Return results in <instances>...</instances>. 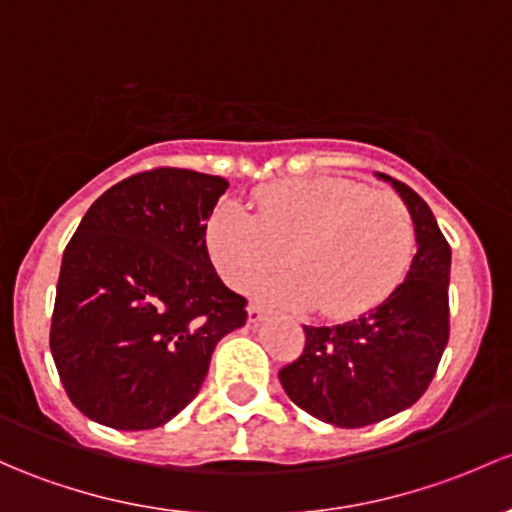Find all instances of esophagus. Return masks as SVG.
I'll list each match as a JSON object with an SVG mask.
<instances>
[{
  "label": "esophagus",
  "instance_id": "34e87169",
  "mask_svg": "<svg viewBox=\"0 0 512 512\" xmlns=\"http://www.w3.org/2000/svg\"><path fill=\"white\" fill-rule=\"evenodd\" d=\"M267 316V311L262 309L260 304H250L247 306V321H250V324H260L262 319H265Z\"/></svg>",
  "mask_w": 512,
  "mask_h": 512
}]
</instances>
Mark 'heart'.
Here are the masks:
<instances>
[{
    "mask_svg": "<svg viewBox=\"0 0 512 512\" xmlns=\"http://www.w3.org/2000/svg\"><path fill=\"white\" fill-rule=\"evenodd\" d=\"M220 277L238 292L287 262L294 272L257 287V297L287 309L353 319L378 306L410 267V211L387 191L338 176L279 181L257 193V215L223 201L206 228Z\"/></svg>",
    "mask_w": 512,
    "mask_h": 512,
    "instance_id": "1",
    "label": "heart"
}]
</instances>
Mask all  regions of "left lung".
<instances>
[{"label": "left lung", "instance_id": "left-lung-1", "mask_svg": "<svg viewBox=\"0 0 512 512\" xmlns=\"http://www.w3.org/2000/svg\"><path fill=\"white\" fill-rule=\"evenodd\" d=\"M410 211L417 252L405 279L375 309L338 326H304L306 346L279 370L294 405L333 427L383 422L412 407L432 383L449 341L451 247L424 198L375 174Z\"/></svg>", "mask_w": 512, "mask_h": 512}]
</instances>
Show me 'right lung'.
Masks as SVG:
<instances>
[{
	"label": "right lung",
	"mask_w": 512,
	"mask_h": 512,
	"mask_svg": "<svg viewBox=\"0 0 512 512\" xmlns=\"http://www.w3.org/2000/svg\"><path fill=\"white\" fill-rule=\"evenodd\" d=\"M223 176L154 169L88 208L68 242L51 319V353L80 412L122 432L154 429L201 390L247 301L215 274L208 218Z\"/></svg>",
	"instance_id": "obj_1"
}]
</instances>
